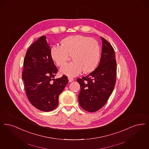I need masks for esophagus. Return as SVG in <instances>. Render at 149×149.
Masks as SVG:
<instances>
[{
	"instance_id": "34e87169",
	"label": "esophagus",
	"mask_w": 149,
	"mask_h": 149,
	"mask_svg": "<svg viewBox=\"0 0 149 149\" xmlns=\"http://www.w3.org/2000/svg\"><path fill=\"white\" fill-rule=\"evenodd\" d=\"M68 80H69V83H71L73 80H74V79L72 77H68Z\"/></svg>"
}]
</instances>
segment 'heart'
<instances>
[{"instance_id":"heart-1","label":"heart","mask_w":149,"mask_h":149,"mask_svg":"<svg viewBox=\"0 0 149 149\" xmlns=\"http://www.w3.org/2000/svg\"><path fill=\"white\" fill-rule=\"evenodd\" d=\"M51 57L59 66L63 65L69 55L73 61L66 64L60 72L69 77L77 75L83 70L85 72L93 71L97 65L100 55V45L95 39L83 36H70L63 39L61 45H55L50 51Z\"/></svg>"}]
</instances>
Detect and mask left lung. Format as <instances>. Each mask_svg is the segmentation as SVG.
<instances>
[{
    "instance_id": "1",
    "label": "left lung",
    "mask_w": 149,
    "mask_h": 149,
    "mask_svg": "<svg viewBox=\"0 0 149 149\" xmlns=\"http://www.w3.org/2000/svg\"><path fill=\"white\" fill-rule=\"evenodd\" d=\"M102 52L99 65L88 75L77 81L80 86L79 102L84 110L95 112L107 102L116 82V61L111 45L102 37Z\"/></svg>"
}]
</instances>
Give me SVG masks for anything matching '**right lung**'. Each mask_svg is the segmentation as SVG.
Instances as JSON below:
<instances>
[{"mask_svg": "<svg viewBox=\"0 0 149 149\" xmlns=\"http://www.w3.org/2000/svg\"><path fill=\"white\" fill-rule=\"evenodd\" d=\"M45 36L40 37L26 53L22 79L30 103L42 111L57 107L59 96L68 83L66 75L54 79L58 69L50 54Z\"/></svg>", "mask_w": 149, "mask_h": 149, "instance_id": "obj_1", "label": "right lung"}]
</instances>
